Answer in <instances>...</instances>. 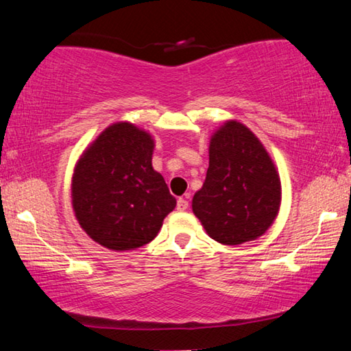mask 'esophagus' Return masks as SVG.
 Here are the masks:
<instances>
[{"label": "esophagus", "mask_w": 351, "mask_h": 351, "mask_svg": "<svg viewBox=\"0 0 351 351\" xmlns=\"http://www.w3.org/2000/svg\"><path fill=\"white\" fill-rule=\"evenodd\" d=\"M187 207H189V201L186 197H180L176 202V208L180 210V212H184V210H187Z\"/></svg>", "instance_id": "esophagus-1"}]
</instances>
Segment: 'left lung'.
Masks as SVG:
<instances>
[{
    "label": "left lung",
    "mask_w": 351,
    "mask_h": 351,
    "mask_svg": "<svg viewBox=\"0 0 351 351\" xmlns=\"http://www.w3.org/2000/svg\"><path fill=\"white\" fill-rule=\"evenodd\" d=\"M281 206V180L264 145L238 121L213 133L208 169L192 208L210 238L224 245L254 241L269 230Z\"/></svg>",
    "instance_id": "8db88e82"
}]
</instances>
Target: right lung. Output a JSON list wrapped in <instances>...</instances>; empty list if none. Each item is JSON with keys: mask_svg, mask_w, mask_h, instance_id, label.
<instances>
[{"mask_svg": "<svg viewBox=\"0 0 351 351\" xmlns=\"http://www.w3.org/2000/svg\"><path fill=\"white\" fill-rule=\"evenodd\" d=\"M155 141L130 123L107 127L81 155L72 178L80 226L109 250H135L154 241L176 206L152 167Z\"/></svg>", "mask_w": 351, "mask_h": 351, "instance_id": "obj_1", "label": "right lung"}]
</instances>
